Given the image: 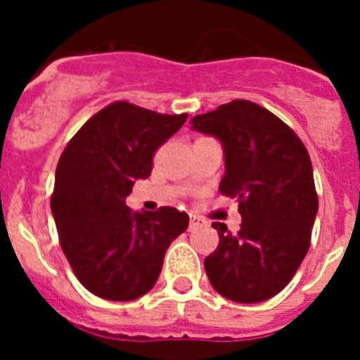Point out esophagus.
Listing matches in <instances>:
<instances>
[{
	"mask_svg": "<svg viewBox=\"0 0 360 360\" xmlns=\"http://www.w3.org/2000/svg\"><path fill=\"white\" fill-rule=\"evenodd\" d=\"M202 221H203V219L200 218V216H196V214H191L189 229H196V227H198V225H202Z\"/></svg>",
	"mask_w": 360,
	"mask_h": 360,
	"instance_id": "34e87169",
	"label": "esophagus"
}]
</instances>
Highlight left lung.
<instances>
[{
	"label": "left lung",
	"instance_id": "obj_1",
	"mask_svg": "<svg viewBox=\"0 0 360 360\" xmlns=\"http://www.w3.org/2000/svg\"><path fill=\"white\" fill-rule=\"evenodd\" d=\"M191 128L224 146L219 193L238 200L241 225L212 224L219 243L205 257L212 288L236 303L274 297L310 247L317 200L310 155L281 119L250 101H232L191 119Z\"/></svg>",
	"mask_w": 360,
	"mask_h": 360
}]
</instances>
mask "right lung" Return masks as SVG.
Segmentation results:
<instances>
[{
    "mask_svg": "<svg viewBox=\"0 0 360 360\" xmlns=\"http://www.w3.org/2000/svg\"><path fill=\"white\" fill-rule=\"evenodd\" d=\"M186 120L187 113L164 115L117 101L63 151L50 207L63 252L91 294L110 301L148 294L167 247L189 225V216L174 207L133 212L126 205L135 180L151 174L155 151Z\"/></svg>",
    "mask_w": 360,
    "mask_h": 360,
    "instance_id": "1",
    "label": "right lung"
}]
</instances>
